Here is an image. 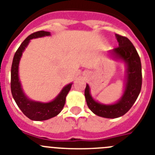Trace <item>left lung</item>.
<instances>
[{"mask_svg":"<svg viewBox=\"0 0 155 155\" xmlns=\"http://www.w3.org/2000/svg\"><path fill=\"white\" fill-rule=\"evenodd\" d=\"M118 47L110 51V54L124 61L127 66L126 83L124 94L114 104H102L95 101L90 94L88 84L85 89L87 106L95 115L107 118H115L125 115L134 105L141 91L142 69L140 56L134 44L127 37L115 34Z\"/></svg>","mask_w":155,"mask_h":155,"instance_id":"1","label":"left lung"}]
</instances>
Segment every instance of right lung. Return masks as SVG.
Listing matches in <instances>:
<instances>
[{
    "label": "right lung",
    "instance_id": "add662e5",
    "mask_svg": "<svg viewBox=\"0 0 155 155\" xmlns=\"http://www.w3.org/2000/svg\"><path fill=\"white\" fill-rule=\"evenodd\" d=\"M49 32L38 31L29 35L27 38L21 43L19 48L14 55L11 69V91L15 101L25 116L31 120L43 121L56 116L61 112L65 103V98L72 87V83H69L61 90L60 94L54 100L48 103L34 101L26 97L21 89V83L18 79V64L22 52L27 47L30 40L33 38L50 36Z\"/></svg>",
    "mask_w": 155,
    "mask_h": 155
}]
</instances>
